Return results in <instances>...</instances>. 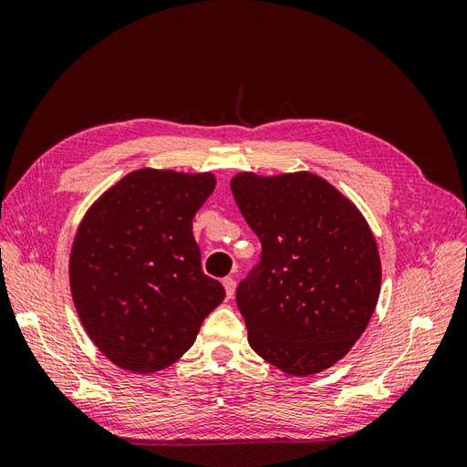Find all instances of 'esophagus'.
Segmentation results:
<instances>
[{
  "label": "esophagus",
  "mask_w": 467,
  "mask_h": 467,
  "mask_svg": "<svg viewBox=\"0 0 467 467\" xmlns=\"http://www.w3.org/2000/svg\"><path fill=\"white\" fill-rule=\"evenodd\" d=\"M222 282H223V288H225V296L232 298L234 292H235V280L232 276H228V278H223Z\"/></svg>",
  "instance_id": "1"
}]
</instances>
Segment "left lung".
<instances>
[{
  "instance_id": "1",
  "label": "left lung",
  "mask_w": 467,
  "mask_h": 467,
  "mask_svg": "<svg viewBox=\"0 0 467 467\" xmlns=\"http://www.w3.org/2000/svg\"><path fill=\"white\" fill-rule=\"evenodd\" d=\"M232 192L261 242L235 292L251 348L292 376L327 370L378 304L381 265L368 223L314 173H239Z\"/></svg>"
}]
</instances>
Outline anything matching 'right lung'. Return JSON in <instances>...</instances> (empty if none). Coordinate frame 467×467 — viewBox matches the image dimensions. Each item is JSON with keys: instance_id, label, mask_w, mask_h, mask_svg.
I'll use <instances>...</instances> for the list:
<instances>
[{"instance_id": "right-lung-1", "label": "right lung", "mask_w": 467, "mask_h": 467, "mask_svg": "<svg viewBox=\"0 0 467 467\" xmlns=\"http://www.w3.org/2000/svg\"><path fill=\"white\" fill-rule=\"evenodd\" d=\"M216 187L212 173L140 169L81 220L69 288L95 347L124 370L167 368L192 347L225 290L202 273L192 218Z\"/></svg>"}]
</instances>
